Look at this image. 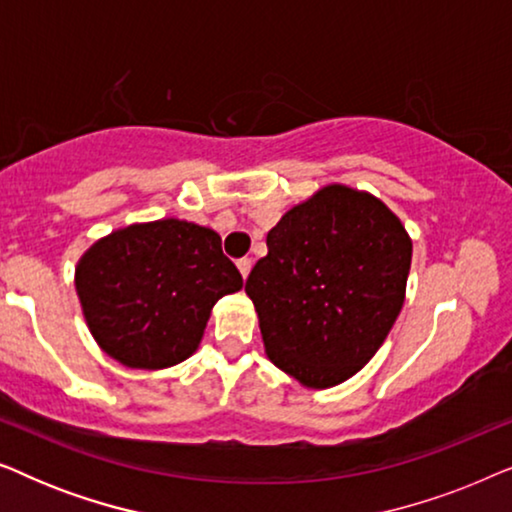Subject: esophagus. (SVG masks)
Returning <instances> with one entry per match:
<instances>
[{
	"instance_id": "1",
	"label": "esophagus",
	"mask_w": 512,
	"mask_h": 512,
	"mask_svg": "<svg viewBox=\"0 0 512 512\" xmlns=\"http://www.w3.org/2000/svg\"><path fill=\"white\" fill-rule=\"evenodd\" d=\"M237 270H240V275L244 279H247L249 272H251V258H240V261H237Z\"/></svg>"
}]
</instances>
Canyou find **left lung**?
<instances>
[{"label": "left lung", "instance_id": "1", "mask_svg": "<svg viewBox=\"0 0 512 512\" xmlns=\"http://www.w3.org/2000/svg\"><path fill=\"white\" fill-rule=\"evenodd\" d=\"M410 263L408 230L380 198L319 188L270 230L244 286L268 359L307 389L349 380L401 314Z\"/></svg>", "mask_w": 512, "mask_h": 512}]
</instances>
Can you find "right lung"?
<instances>
[{
	"mask_svg": "<svg viewBox=\"0 0 512 512\" xmlns=\"http://www.w3.org/2000/svg\"><path fill=\"white\" fill-rule=\"evenodd\" d=\"M74 284L102 352L160 370L198 349L216 300L240 291L242 275L212 228L160 219L100 237L76 263Z\"/></svg>",
	"mask_w": 512,
	"mask_h": 512,
	"instance_id": "add662e5",
	"label": "right lung"
}]
</instances>
